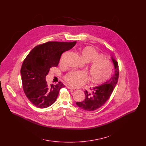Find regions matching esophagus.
I'll list each match as a JSON object with an SVG mask.
<instances>
[{"label": "esophagus", "mask_w": 146, "mask_h": 146, "mask_svg": "<svg viewBox=\"0 0 146 146\" xmlns=\"http://www.w3.org/2000/svg\"><path fill=\"white\" fill-rule=\"evenodd\" d=\"M68 88L69 89H70V90H75V88H73V87H71L70 86H68Z\"/></svg>", "instance_id": "obj_1"}]
</instances>
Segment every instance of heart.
Listing matches in <instances>:
<instances>
[{
	"instance_id": "b5f03b06",
	"label": "heart",
	"mask_w": 146,
	"mask_h": 146,
	"mask_svg": "<svg viewBox=\"0 0 146 146\" xmlns=\"http://www.w3.org/2000/svg\"><path fill=\"white\" fill-rule=\"evenodd\" d=\"M81 56L86 62H93L90 69V73L93 81L98 82L108 80L113 71V65L111 62L103 59V56L91 47H87L81 51ZM60 62H62L61 59ZM66 80L74 87H80L85 84L88 81L87 72L82 70H72L65 76Z\"/></svg>"
}]
</instances>
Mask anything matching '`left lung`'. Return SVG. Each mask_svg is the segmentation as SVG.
<instances>
[{"instance_id":"8db88e82","label":"left lung","mask_w":146,"mask_h":146,"mask_svg":"<svg viewBox=\"0 0 146 146\" xmlns=\"http://www.w3.org/2000/svg\"><path fill=\"white\" fill-rule=\"evenodd\" d=\"M111 58L115 69L114 75L102 84L91 88V92L87 91H84L85 99L76 103L77 106L80 109L90 111L95 110L103 106L110 97L117 84L119 76L118 62L113 57L111 56Z\"/></svg>"}]
</instances>
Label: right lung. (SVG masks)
Here are the masks:
<instances>
[{"instance_id": "1", "label": "right lung", "mask_w": 146, "mask_h": 146, "mask_svg": "<svg viewBox=\"0 0 146 146\" xmlns=\"http://www.w3.org/2000/svg\"><path fill=\"white\" fill-rule=\"evenodd\" d=\"M73 42L48 41L34 47L24 59L21 69L24 91L36 107L44 109L55 102L59 90L65 87L61 82L47 84L46 76L50 68L56 67L62 54L72 48Z\"/></svg>"}]
</instances>
